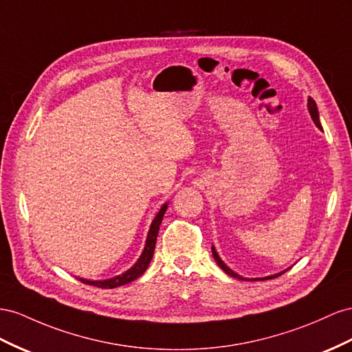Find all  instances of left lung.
<instances>
[{
	"label": "left lung",
	"mask_w": 352,
	"mask_h": 352,
	"mask_svg": "<svg viewBox=\"0 0 352 352\" xmlns=\"http://www.w3.org/2000/svg\"><path fill=\"white\" fill-rule=\"evenodd\" d=\"M308 111H309V116H311V118H312V121L316 122V126L318 127V129H321V124H320V117H318V109H317V103H316V100L312 99V98H308ZM322 130V129H321ZM212 253H213V258H214V261H216V263L219 265L221 267V270L225 272V274H228L230 275V277H234V278H239V280H247V281H256V280H271V278H275V277H278V275H281V274H284L286 271H283V272H278V274H274V275H270V277H263V278H244V277H241V275H239L236 272H234L230 267H226L225 265V262L221 259V256L217 254V252H216V249L212 245Z\"/></svg>",
	"instance_id": "1"
}]
</instances>
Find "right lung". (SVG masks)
<instances>
[{
	"mask_svg": "<svg viewBox=\"0 0 352 352\" xmlns=\"http://www.w3.org/2000/svg\"><path fill=\"white\" fill-rule=\"evenodd\" d=\"M167 204L168 203L163 204V207L160 208V212L154 217V221H153V223H151V228H149L148 236H146L144 252H142V254L139 256V259L136 261V263L133 265L130 270H127L126 272H122L120 275H116V277H112V278H107V280H87V278H80V277H77V278L84 284H90V286H96V287H100V289H116V287L124 286V284H129L131 281H135L136 278H139L140 275L146 271V268L149 267V262L154 256L157 235H158V231H160L161 221H163V216L167 210Z\"/></svg>",
	"mask_w": 352,
	"mask_h": 352,
	"instance_id": "right-lung-1",
	"label": "right lung"
}]
</instances>
